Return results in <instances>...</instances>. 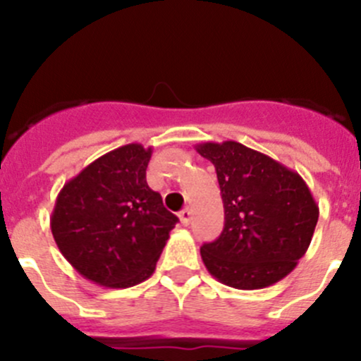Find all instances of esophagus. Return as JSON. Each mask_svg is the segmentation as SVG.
Masks as SVG:
<instances>
[{
  "mask_svg": "<svg viewBox=\"0 0 361 361\" xmlns=\"http://www.w3.org/2000/svg\"><path fill=\"white\" fill-rule=\"evenodd\" d=\"M178 216H180L181 224L188 225V224H190V220H192V209H190V207H185L183 211H180V214H178Z\"/></svg>",
  "mask_w": 361,
  "mask_h": 361,
  "instance_id": "34e87169",
  "label": "esophagus"
}]
</instances>
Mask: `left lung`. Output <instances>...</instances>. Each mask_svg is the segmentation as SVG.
<instances>
[{
    "instance_id": "8db88e82",
    "label": "left lung",
    "mask_w": 361,
    "mask_h": 361,
    "mask_svg": "<svg viewBox=\"0 0 361 361\" xmlns=\"http://www.w3.org/2000/svg\"><path fill=\"white\" fill-rule=\"evenodd\" d=\"M195 150L213 162L225 209L220 238L201 248L209 274L238 290L265 288L288 276L319 216L300 174L238 141Z\"/></svg>"
}]
</instances>
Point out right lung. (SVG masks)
I'll list each match as a JSON object with an SVG mask.
<instances>
[{"label": "right lung", "instance_id": "right-lung-1", "mask_svg": "<svg viewBox=\"0 0 361 361\" xmlns=\"http://www.w3.org/2000/svg\"><path fill=\"white\" fill-rule=\"evenodd\" d=\"M152 148L130 143L80 171L57 195L50 228L89 281L129 288L150 278L178 216L147 183Z\"/></svg>", "mask_w": 361, "mask_h": 361}]
</instances>
